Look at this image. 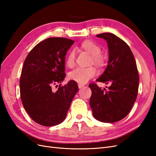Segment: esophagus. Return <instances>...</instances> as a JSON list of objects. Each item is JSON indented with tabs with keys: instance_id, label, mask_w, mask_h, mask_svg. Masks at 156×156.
Masks as SVG:
<instances>
[{
	"instance_id": "1",
	"label": "esophagus",
	"mask_w": 156,
	"mask_h": 156,
	"mask_svg": "<svg viewBox=\"0 0 156 156\" xmlns=\"http://www.w3.org/2000/svg\"><path fill=\"white\" fill-rule=\"evenodd\" d=\"M84 85L83 84H78V87H79V88H83V87H84Z\"/></svg>"
}]
</instances>
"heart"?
<instances>
[{
    "label": "heart",
    "instance_id": "obj_1",
    "mask_svg": "<svg viewBox=\"0 0 156 156\" xmlns=\"http://www.w3.org/2000/svg\"><path fill=\"white\" fill-rule=\"evenodd\" d=\"M81 47L88 53L92 55L94 63L98 66L103 65L104 59L100 54L101 48L100 46L94 43L92 41L87 40L83 42ZM75 56H76L75 50L73 49H71L67 56L66 60V63L68 67L72 68L74 66L75 63ZM96 73L97 71L94 67H78L69 72V77L70 79L80 84H85L89 80H90L95 76Z\"/></svg>",
    "mask_w": 156,
    "mask_h": 156
}]
</instances>
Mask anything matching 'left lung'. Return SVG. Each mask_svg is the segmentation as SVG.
<instances>
[{"instance_id": "1", "label": "left lung", "mask_w": 156, "mask_h": 156, "mask_svg": "<svg viewBox=\"0 0 156 156\" xmlns=\"http://www.w3.org/2000/svg\"><path fill=\"white\" fill-rule=\"evenodd\" d=\"M96 36L107 41L108 49L107 68L96 81L111 86L107 90L96 84H89L92 90L90 105L96 120L112 123L123 119L133 107L138 92V70L133 53L125 41L112 33Z\"/></svg>"}]
</instances>
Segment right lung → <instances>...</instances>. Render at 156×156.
<instances>
[{
	"label": "right lung",
	"mask_w": 156,
	"mask_h": 156,
	"mask_svg": "<svg viewBox=\"0 0 156 156\" xmlns=\"http://www.w3.org/2000/svg\"><path fill=\"white\" fill-rule=\"evenodd\" d=\"M73 43L65 37H49L37 44L24 62L20 82L22 103L31 119L41 126L62 123L79 90L74 81L59 84L56 91L52 89L64 81L65 56Z\"/></svg>",
	"instance_id": "obj_1"
}]
</instances>
